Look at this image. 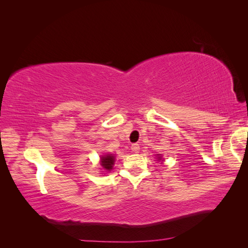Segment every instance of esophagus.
Wrapping results in <instances>:
<instances>
[{
	"instance_id": "34e87169",
	"label": "esophagus",
	"mask_w": 248,
	"mask_h": 248,
	"mask_svg": "<svg viewBox=\"0 0 248 248\" xmlns=\"http://www.w3.org/2000/svg\"><path fill=\"white\" fill-rule=\"evenodd\" d=\"M131 149H132L133 152H135V154H138V152H140V145L139 144H132L131 145Z\"/></svg>"
}]
</instances>
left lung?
Listing matches in <instances>:
<instances>
[{
	"instance_id": "left-lung-1",
	"label": "left lung",
	"mask_w": 248,
	"mask_h": 248,
	"mask_svg": "<svg viewBox=\"0 0 248 248\" xmlns=\"http://www.w3.org/2000/svg\"><path fill=\"white\" fill-rule=\"evenodd\" d=\"M159 159H160V157H159Z\"/></svg>"
}]
</instances>
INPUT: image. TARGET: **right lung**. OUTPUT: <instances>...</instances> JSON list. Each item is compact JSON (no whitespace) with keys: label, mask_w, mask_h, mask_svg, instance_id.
<instances>
[{"label":"right lung","mask_w":248,"mask_h":248,"mask_svg":"<svg viewBox=\"0 0 248 248\" xmlns=\"http://www.w3.org/2000/svg\"><path fill=\"white\" fill-rule=\"evenodd\" d=\"M114 162H115V160H114V156L112 155H108L101 157V165L108 170H112Z\"/></svg>","instance_id":"obj_1"}]
</instances>
